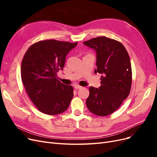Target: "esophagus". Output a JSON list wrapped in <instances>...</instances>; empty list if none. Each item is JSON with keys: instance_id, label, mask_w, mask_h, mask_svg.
I'll list each match as a JSON object with an SVG mask.
<instances>
[{"instance_id": "34e87169", "label": "esophagus", "mask_w": 157, "mask_h": 157, "mask_svg": "<svg viewBox=\"0 0 157 157\" xmlns=\"http://www.w3.org/2000/svg\"><path fill=\"white\" fill-rule=\"evenodd\" d=\"M74 87H75V89H80V88H82V86H79V85H78V84H76V85H75Z\"/></svg>"}]
</instances>
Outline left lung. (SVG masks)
<instances>
[{
  "label": "left lung",
  "instance_id": "left-lung-1",
  "mask_svg": "<svg viewBox=\"0 0 157 157\" xmlns=\"http://www.w3.org/2000/svg\"><path fill=\"white\" fill-rule=\"evenodd\" d=\"M83 44L96 50L95 73L102 74L101 86L89 88L86 106L94 115H110L130 92L132 73L129 55L120 42L106 36L94 38Z\"/></svg>",
  "mask_w": 157,
  "mask_h": 157
}]
</instances>
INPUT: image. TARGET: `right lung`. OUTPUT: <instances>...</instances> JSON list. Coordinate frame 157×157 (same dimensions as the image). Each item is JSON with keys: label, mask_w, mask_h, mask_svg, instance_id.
I'll return each instance as SVG.
<instances>
[{"label": "right lung", "mask_w": 157, "mask_h": 157, "mask_svg": "<svg viewBox=\"0 0 157 157\" xmlns=\"http://www.w3.org/2000/svg\"><path fill=\"white\" fill-rule=\"evenodd\" d=\"M78 42L54 39L32 44L21 62V80L34 105L46 115H56L67 110L73 97V88L57 78L63 70L65 58Z\"/></svg>", "instance_id": "1"}]
</instances>
